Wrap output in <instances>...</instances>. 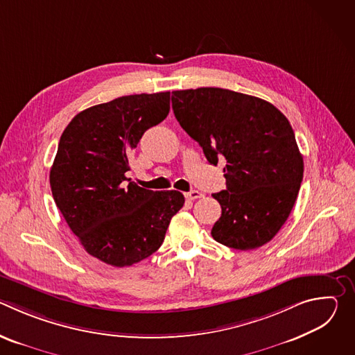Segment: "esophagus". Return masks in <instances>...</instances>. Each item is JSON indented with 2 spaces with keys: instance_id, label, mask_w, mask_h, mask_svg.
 I'll list each match as a JSON object with an SVG mask.
<instances>
[{
  "instance_id": "34e87169",
  "label": "esophagus",
  "mask_w": 355,
  "mask_h": 355,
  "mask_svg": "<svg viewBox=\"0 0 355 355\" xmlns=\"http://www.w3.org/2000/svg\"><path fill=\"white\" fill-rule=\"evenodd\" d=\"M204 196V193L196 191V189H191L189 192H185V198L189 199V200H193V199H198V198H202Z\"/></svg>"
}]
</instances>
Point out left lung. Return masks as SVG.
<instances>
[{
  "instance_id": "8db88e82",
  "label": "left lung",
  "mask_w": 355,
  "mask_h": 355,
  "mask_svg": "<svg viewBox=\"0 0 355 355\" xmlns=\"http://www.w3.org/2000/svg\"><path fill=\"white\" fill-rule=\"evenodd\" d=\"M181 128L223 168L226 189L214 193L222 215L212 237L230 248L264 245L286 222L303 178V157L285 115L267 101L215 87L173 91Z\"/></svg>"
}]
</instances>
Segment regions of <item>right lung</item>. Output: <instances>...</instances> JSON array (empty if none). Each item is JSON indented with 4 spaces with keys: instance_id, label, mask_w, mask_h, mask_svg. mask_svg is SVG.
<instances>
[{
    "instance_id": "right-lung-1",
    "label": "right lung",
    "mask_w": 355,
    "mask_h": 355,
    "mask_svg": "<svg viewBox=\"0 0 355 355\" xmlns=\"http://www.w3.org/2000/svg\"><path fill=\"white\" fill-rule=\"evenodd\" d=\"M168 112V91L119 96L77 114L60 137L50 170L55 202L84 250L105 264L129 267L156 252L184 205L181 192L150 191L125 175L130 151Z\"/></svg>"
}]
</instances>
